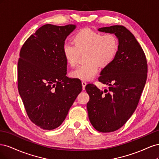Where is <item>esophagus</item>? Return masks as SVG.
Returning a JSON list of instances; mask_svg holds the SVG:
<instances>
[{
    "mask_svg": "<svg viewBox=\"0 0 159 159\" xmlns=\"http://www.w3.org/2000/svg\"><path fill=\"white\" fill-rule=\"evenodd\" d=\"M81 84H82V88H83V89H85V88L86 85H87V83H86L85 81H81Z\"/></svg>",
    "mask_w": 159,
    "mask_h": 159,
    "instance_id": "obj_1",
    "label": "esophagus"
}]
</instances>
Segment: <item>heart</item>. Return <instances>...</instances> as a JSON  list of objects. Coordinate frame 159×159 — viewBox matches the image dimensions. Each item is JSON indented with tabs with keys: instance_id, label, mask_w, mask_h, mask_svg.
Masks as SVG:
<instances>
[{
	"instance_id": "obj_1",
	"label": "heart",
	"mask_w": 159,
	"mask_h": 159,
	"mask_svg": "<svg viewBox=\"0 0 159 159\" xmlns=\"http://www.w3.org/2000/svg\"><path fill=\"white\" fill-rule=\"evenodd\" d=\"M74 46L65 43L61 51L66 62L74 67L81 54H84L85 63L70 72L72 78L89 81L99 71V66L105 68L113 61L118 50V41L112 34H103L89 28H84L74 36Z\"/></svg>"
}]
</instances>
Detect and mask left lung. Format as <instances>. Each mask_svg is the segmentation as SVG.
Returning <instances> with one entry per match:
<instances>
[{"instance_id": "1", "label": "left lung", "mask_w": 159, "mask_h": 159, "mask_svg": "<svg viewBox=\"0 0 159 159\" xmlns=\"http://www.w3.org/2000/svg\"><path fill=\"white\" fill-rule=\"evenodd\" d=\"M100 32L114 34L119 48L113 61L101 71L99 81L109 86L101 91L88 84L87 109L89 121L97 131L109 133L121 128L135 111L145 87L147 62L134 35L121 25L103 27Z\"/></svg>"}]
</instances>
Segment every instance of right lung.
Instances as JSON below:
<instances>
[{
    "label": "right lung",
    "instance_id": "1",
    "mask_svg": "<svg viewBox=\"0 0 159 159\" xmlns=\"http://www.w3.org/2000/svg\"><path fill=\"white\" fill-rule=\"evenodd\" d=\"M74 25L42 26L23 44L18 62V88L30 121L45 130L58 127L82 89L68 78L61 48Z\"/></svg>",
    "mask_w": 159,
    "mask_h": 159
}]
</instances>
